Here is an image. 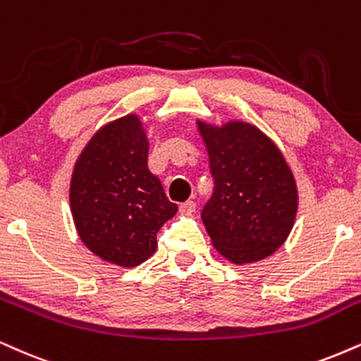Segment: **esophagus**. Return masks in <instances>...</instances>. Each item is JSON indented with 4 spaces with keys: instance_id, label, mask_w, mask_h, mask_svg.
I'll return each mask as SVG.
<instances>
[{
    "instance_id": "obj_1",
    "label": "esophagus",
    "mask_w": 361,
    "mask_h": 361,
    "mask_svg": "<svg viewBox=\"0 0 361 361\" xmlns=\"http://www.w3.org/2000/svg\"><path fill=\"white\" fill-rule=\"evenodd\" d=\"M195 208H197V203L190 200V202L181 203V205H180V214L181 215H192L193 212H195Z\"/></svg>"
}]
</instances>
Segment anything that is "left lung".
<instances>
[{"instance_id":"1","label":"left lung","mask_w":361,"mask_h":361,"mask_svg":"<svg viewBox=\"0 0 361 361\" xmlns=\"http://www.w3.org/2000/svg\"><path fill=\"white\" fill-rule=\"evenodd\" d=\"M205 142L214 195L202 220L214 247L235 266L272 255L296 220L298 186L284 154L257 126L198 119Z\"/></svg>"}]
</instances>
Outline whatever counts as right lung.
I'll list each match as a JSON object with an SVG mask.
<instances>
[{"mask_svg": "<svg viewBox=\"0 0 361 361\" xmlns=\"http://www.w3.org/2000/svg\"><path fill=\"white\" fill-rule=\"evenodd\" d=\"M147 151L145 124L128 114L90 137L72 171L68 198L82 244L121 267L149 259L156 233L178 212L147 169Z\"/></svg>", "mask_w": 361, "mask_h": 361, "instance_id": "add662e5", "label": "right lung"}]
</instances>
